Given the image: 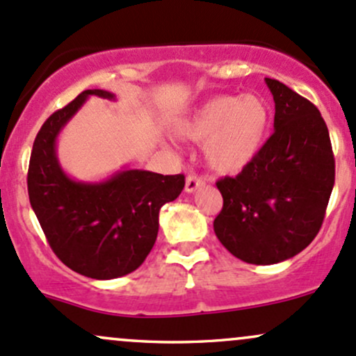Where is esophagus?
<instances>
[{
  "label": "esophagus",
  "mask_w": 356,
  "mask_h": 356,
  "mask_svg": "<svg viewBox=\"0 0 356 356\" xmlns=\"http://www.w3.org/2000/svg\"><path fill=\"white\" fill-rule=\"evenodd\" d=\"M204 185H205V178L204 177H198V175L190 173L188 177H186V181H185V192L186 193H193Z\"/></svg>",
  "instance_id": "1"
}]
</instances>
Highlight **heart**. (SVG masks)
I'll use <instances>...</instances> for the list:
<instances>
[{
	"label": "heart",
	"mask_w": 356,
	"mask_h": 356,
	"mask_svg": "<svg viewBox=\"0 0 356 356\" xmlns=\"http://www.w3.org/2000/svg\"><path fill=\"white\" fill-rule=\"evenodd\" d=\"M271 113L259 95H219L179 120V139L202 143L205 161L219 173H236L253 163L268 136Z\"/></svg>",
	"instance_id": "1"
}]
</instances>
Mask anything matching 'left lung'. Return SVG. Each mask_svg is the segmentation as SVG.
<instances>
[{"instance_id": "8db88e82", "label": "left lung", "mask_w": 356, "mask_h": 356, "mask_svg": "<svg viewBox=\"0 0 356 356\" xmlns=\"http://www.w3.org/2000/svg\"><path fill=\"white\" fill-rule=\"evenodd\" d=\"M273 136L236 178L217 181L224 198L213 220L222 246L251 265L299 254L323 224L334 186V158L319 110L277 79Z\"/></svg>"}]
</instances>
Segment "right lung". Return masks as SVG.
<instances>
[{"label": "right lung", "mask_w": 356, "mask_h": 356, "mask_svg": "<svg viewBox=\"0 0 356 356\" xmlns=\"http://www.w3.org/2000/svg\"><path fill=\"white\" fill-rule=\"evenodd\" d=\"M90 97L115 100L105 90H86L57 110L37 134L29 164V198L57 258L95 280L132 273L154 246L159 210L185 186L183 175L124 166L100 181L71 178L57 158V137Z\"/></svg>", "instance_id": "right-lung-1"}]
</instances>
